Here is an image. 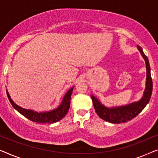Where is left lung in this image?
<instances>
[{"instance_id": "1", "label": "left lung", "mask_w": 158, "mask_h": 158, "mask_svg": "<svg viewBox=\"0 0 158 158\" xmlns=\"http://www.w3.org/2000/svg\"><path fill=\"white\" fill-rule=\"evenodd\" d=\"M137 48L146 63V87L143 96L137 102L129 103V104L122 106L108 108L103 106L96 97L92 95L91 98L95 111L99 117L106 122L113 123V124H119V123L128 122L136 117L144 109V108L146 106L150 100L152 91V81L150 74V63H149L148 58L144 55L142 47L137 46Z\"/></svg>"}]
</instances>
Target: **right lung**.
<instances>
[{
    "label": "right lung",
    "instance_id": "obj_1",
    "mask_svg": "<svg viewBox=\"0 0 158 158\" xmlns=\"http://www.w3.org/2000/svg\"><path fill=\"white\" fill-rule=\"evenodd\" d=\"M73 90V87L70 88L66 94L64 95L62 101L59 106L57 109L52 110L49 111H45V112H36L34 111L33 110L30 109H23L16 103L14 102V101L10 98V96L8 92L6 90V94H7L8 98L9 99L10 103H11L13 107L14 108L16 111H18L21 114L24 116L26 118H29V120L32 121V122H37V123H48V124H51V123L57 122L58 121L61 120L64 116L68 113L69 109H70V97L72 95Z\"/></svg>",
    "mask_w": 158,
    "mask_h": 158
}]
</instances>
